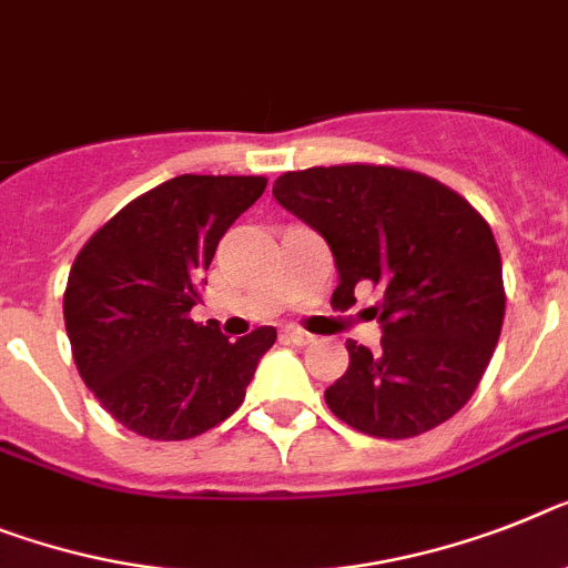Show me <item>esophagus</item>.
Returning <instances> with one entry per match:
<instances>
[{
	"instance_id": "obj_1",
	"label": "esophagus",
	"mask_w": 568,
	"mask_h": 568,
	"mask_svg": "<svg viewBox=\"0 0 568 568\" xmlns=\"http://www.w3.org/2000/svg\"><path fill=\"white\" fill-rule=\"evenodd\" d=\"M285 337H288L292 343H297V346H308V343H314L312 332H306V328H300V326H285Z\"/></svg>"
}]
</instances>
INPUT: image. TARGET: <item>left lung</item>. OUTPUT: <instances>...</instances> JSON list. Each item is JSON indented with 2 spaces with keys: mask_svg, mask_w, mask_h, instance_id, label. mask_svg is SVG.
<instances>
[{
  "mask_svg": "<svg viewBox=\"0 0 568 568\" xmlns=\"http://www.w3.org/2000/svg\"><path fill=\"white\" fill-rule=\"evenodd\" d=\"M274 199L332 247L341 274L332 306H352L357 283L381 288V352L346 341L349 369L326 389L328 409L375 438L422 436L456 416L505 317L499 247L474 204L387 164L285 173Z\"/></svg>",
  "mask_w": 568,
  "mask_h": 568,
  "instance_id": "left-lung-1",
  "label": "left lung"
}]
</instances>
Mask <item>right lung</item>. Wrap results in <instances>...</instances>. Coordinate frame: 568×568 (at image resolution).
Wrapping results in <instances>:
<instances>
[{
    "label": "right lung",
    "mask_w": 568,
    "mask_h": 568,
    "mask_svg": "<svg viewBox=\"0 0 568 568\" xmlns=\"http://www.w3.org/2000/svg\"><path fill=\"white\" fill-rule=\"evenodd\" d=\"M262 175H175L92 233L71 265L65 332L109 416L155 442L207 433L245 402L276 328L227 341L195 323L219 240L265 193Z\"/></svg>",
    "instance_id": "add662e5"
}]
</instances>
